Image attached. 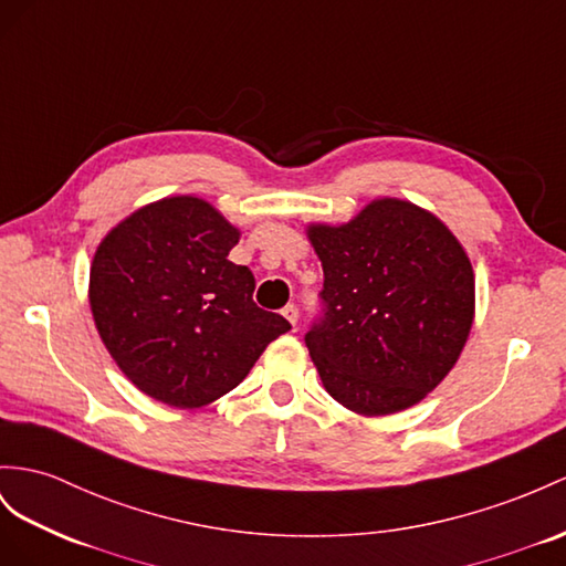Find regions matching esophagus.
<instances>
[{
    "mask_svg": "<svg viewBox=\"0 0 566 566\" xmlns=\"http://www.w3.org/2000/svg\"><path fill=\"white\" fill-rule=\"evenodd\" d=\"M282 315L286 317L289 323H292V325L296 327V323H298V308L294 306V303H289V306H284V308H282Z\"/></svg>",
    "mask_w": 566,
    "mask_h": 566,
    "instance_id": "34e87169",
    "label": "esophagus"
}]
</instances>
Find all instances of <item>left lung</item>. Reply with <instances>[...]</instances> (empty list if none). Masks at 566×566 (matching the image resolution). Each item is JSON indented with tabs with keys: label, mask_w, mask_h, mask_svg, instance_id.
I'll return each instance as SVG.
<instances>
[{
	"label": "left lung",
	"mask_w": 566,
	"mask_h": 566,
	"mask_svg": "<svg viewBox=\"0 0 566 566\" xmlns=\"http://www.w3.org/2000/svg\"><path fill=\"white\" fill-rule=\"evenodd\" d=\"M308 237L325 282L306 346L325 389L364 416L413 407L452 370L473 323L461 243L438 217L395 198Z\"/></svg>",
	"instance_id": "left-lung-1"
}]
</instances>
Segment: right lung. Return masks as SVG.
Listing matches in <instances>:
<instances>
[{"instance_id":"obj_1","label":"right lung","mask_w":566,"mask_h":566,"mask_svg":"<svg viewBox=\"0 0 566 566\" xmlns=\"http://www.w3.org/2000/svg\"><path fill=\"white\" fill-rule=\"evenodd\" d=\"M239 231L210 202L177 196L136 210L93 258L99 337L140 392L198 409L234 389L292 329L255 306V277L227 258Z\"/></svg>"}]
</instances>
